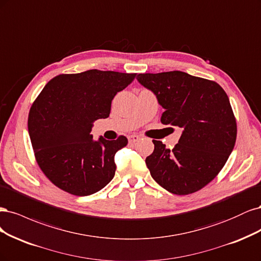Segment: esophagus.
I'll use <instances>...</instances> for the list:
<instances>
[{"label": "esophagus", "mask_w": 261, "mask_h": 261, "mask_svg": "<svg viewBox=\"0 0 261 261\" xmlns=\"http://www.w3.org/2000/svg\"><path fill=\"white\" fill-rule=\"evenodd\" d=\"M141 139L140 136H137V134H132V136L128 137V140L130 143H134V142H138Z\"/></svg>", "instance_id": "34e87169"}]
</instances>
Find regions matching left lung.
Returning a JSON list of instances; mask_svg holds the SVG:
<instances>
[{
	"label": "left lung",
	"mask_w": 261,
	"mask_h": 261,
	"mask_svg": "<svg viewBox=\"0 0 261 261\" xmlns=\"http://www.w3.org/2000/svg\"><path fill=\"white\" fill-rule=\"evenodd\" d=\"M165 112L162 123L183 130L172 150L153 140L145 163L153 179L175 195L206 187L221 171L237 141L238 125L228 95L213 80L183 71L140 73Z\"/></svg>",
	"instance_id": "8db88e82"
}]
</instances>
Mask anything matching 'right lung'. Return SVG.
<instances>
[{
	"label": "right lung",
	"instance_id": "add662e5",
	"mask_svg": "<svg viewBox=\"0 0 261 261\" xmlns=\"http://www.w3.org/2000/svg\"><path fill=\"white\" fill-rule=\"evenodd\" d=\"M136 77L97 69L62 73L49 80L32 103L28 130L33 153L42 172L58 189L87 196L112 181L114 156L128 139L94 141L92 124L107 118L117 92Z\"/></svg>",
	"mask_w": 261,
	"mask_h": 261
}]
</instances>
